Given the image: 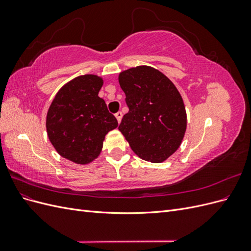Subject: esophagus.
<instances>
[{
	"mask_svg": "<svg viewBox=\"0 0 251 251\" xmlns=\"http://www.w3.org/2000/svg\"><path fill=\"white\" fill-rule=\"evenodd\" d=\"M115 117H116V119H117V121H118V124H120L121 119H123V113H121V112H117V113L115 114Z\"/></svg>",
	"mask_w": 251,
	"mask_h": 251,
	"instance_id": "obj_1",
	"label": "esophagus"
}]
</instances>
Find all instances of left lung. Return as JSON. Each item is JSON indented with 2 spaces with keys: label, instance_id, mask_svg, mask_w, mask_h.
I'll return each mask as SVG.
<instances>
[{
  "label": "left lung",
  "instance_id": "1",
  "mask_svg": "<svg viewBox=\"0 0 251 251\" xmlns=\"http://www.w3.org/2000/svg\"><path fill=\"white\" fill-rule=\"evenodd\" d=\"M118 81L128 107L118 130L143 160L165 161L178 150L186 131L179 91L162 72L149 66L123 71Z\"/></svg>",
  "mask_w": 251,
  "mask_h": 251
}]
</instances>
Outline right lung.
<instances>
[{"label":"right lung","instance_id":"right-lung-1","mask_svg":"<svg viewBox=\"0 0 251 251\" xmlns=\"http://www.w3.org/2000/svg\"><path fill=\"white\" fill-rule=\"evenodd\" d=\"M101 77L86 74L59 89L47 113L46 127L57 153L77 164H87L100 154L105 135L118 126L98 92Z\"/></svg>","mask_w":251,"mask_h":251}]
</instances>
